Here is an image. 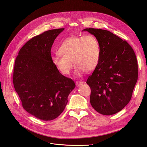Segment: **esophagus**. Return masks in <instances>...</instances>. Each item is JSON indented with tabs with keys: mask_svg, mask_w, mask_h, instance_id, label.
I'll use <instances>...</instances> for the list:
<instances>
[{
	"mask_svg": "<svg viewBox=\"0 0 147 147\" xmlns=\"http://www.w3.org/2000/svg\"><path fill=\"white\" fill-rule=\"evenodd\" d=\"M83 81H77V82H76V85L77 86H82V84H83Z\"/></svg>",
	"mask_w": 147,
	"mask_h": 147,
	"instance_id": "1",
	"label": "esophagus"
}]
</instances>
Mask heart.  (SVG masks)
Masks as SVG:
<instances>
[{
    "label": "heart",
    "mask_w": 147,
    "mask_h": 147,
    "mask_svg": "<svg viewBox=\"0 0 147 147\" xmlns=\"http://www.w3.org/2000/svg\"><path fill=\"white\" fill-rule=\"evenodd\" d=\"M58 53L60 56H53L51 59L56 68L63 75H68L73 68V61L76 74L80 75L84 71L91 72L96 68L100 59V44L92 35L72 36L62 42Z\"/></svg>",
    "instance_id": "b5f03b06"
}]
</instances>
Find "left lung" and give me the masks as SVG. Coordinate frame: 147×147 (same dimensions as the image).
Listing matches in <instances>:
<instances>
[{
    "label": "left lung",
    "instance_id": "left-lung-1",
    "mask_svg": "<svg viewBox=\"0 0 147 147\" xmlns=\"http://www.w3.org/2000/svg\"><path fill=\"white\" fill-rule=\"evenodd\" d=\"M100 48L99 64L86 83L91 92L90 103L104 115L119 112L130 101L138 78L136 54L126 40L109 30L89 28Z\"/></svg>",
    "mask_w": 147,
    "mask_h": 147
}]
</instances>
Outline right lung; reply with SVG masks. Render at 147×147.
<instances>
[{
	"label": "right lung",
	"mask_w": 147,
	"mask_h": 147,
	"mask_svg": "<svg viewBox=\"0 0 147 147\" xmlns=\"http://www.w3.org/2000/svg\"><path fill=\"white\" fill-rule=\"evenodd\" d=\"M64 28L52 29L30 39L17 56L13 82L24 109L43 121L56 118L67 104L75 87L52 63L51 49Z\"/></svg>",
	"instance_id": "add662e5"
}]
</instances>
